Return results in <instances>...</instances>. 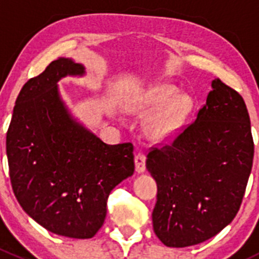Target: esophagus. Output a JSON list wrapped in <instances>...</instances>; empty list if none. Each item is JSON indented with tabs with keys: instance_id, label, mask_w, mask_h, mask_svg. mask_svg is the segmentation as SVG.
Instances as JSON below:
<instances>
[{
	"instance_id": "obj_1",
	"label": "esophagus",
	"mask_w": 259,
	"mask_h": 259,
	"mask_svg": "<svg viewBox=\"0 0 259 259\" xmlns=\"http://www.w3.org/2000/svg\"><path fill=\"white\" fill-rule=\"evenodd\" d=\"M135 170L137 173H144L145 171V155L142 153L135 154Z\"/></svg>"
}]
</instances>
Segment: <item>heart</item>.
Returning a JSON list of instances; mask_svg holds the SVG:
<instances>
[{"mask_svg": "<svg viewBox=\"0 0 259 259\" xmlns=\"http://www.w3.org/2000/svg\"><path fill=\"white\" fill-rule=\"evenodd\" d=\"M177 94L176 86L164 83L151 89L142 101L129 106L132 113L142 115L161 108L144 125L146 138L153 143H165L177 137L194 108V101L189 95Z\"/></svg>", "mask_w": 259, "mask_h": 259, "instance_id": "heart-1", "label": "heart"}]
</instances>
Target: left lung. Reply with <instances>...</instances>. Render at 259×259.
Here are the masks:
<instances>
[{"label":"left lung","instance_id":"8db88e82","mask_svg":"<svg viewBox=\"0 0 259 259\" xmlns=\"http://www.w3.org/2000/svg\"><path fill=\"white\" fill-rule=\"evenodd\" d=\"M253 144L244 100L219 79L192 124L146 156L158 185L156 237L183 248L211 238L238 213L252 170Z\"/></svg>","mask_w":259,"mask_h":259}]
</instances>
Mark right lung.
<instances>
[{
    "instance_id": "1",
    "label": "right lung",
    "mask_w": 259,
    "mask_h": 259,
    "mask_svg": "<svg viewBox=\"0 0 259 259\" xmlns=\"http://www.w3.org/2000/svg\"><path fill=\"white\" fill-rule=\"evenodd\" d=\"M85 67L60 57L23 85L6 137L10 179L22 209L69 238H93L111 190L134 173L132 143L109 145L72 117L57 82Z\"/></svg>"
}]
</instances>
